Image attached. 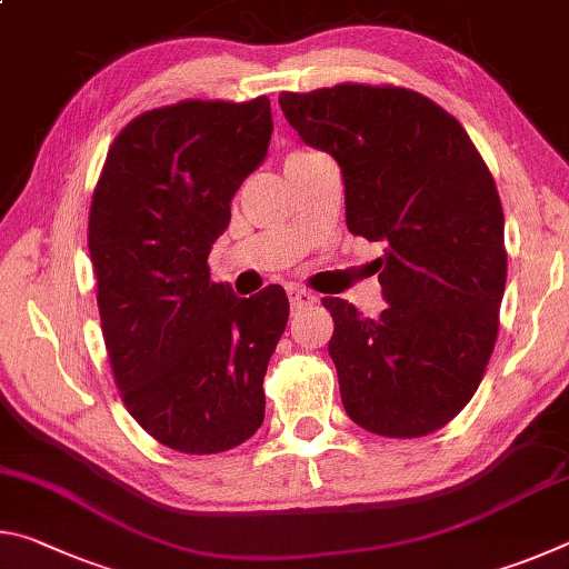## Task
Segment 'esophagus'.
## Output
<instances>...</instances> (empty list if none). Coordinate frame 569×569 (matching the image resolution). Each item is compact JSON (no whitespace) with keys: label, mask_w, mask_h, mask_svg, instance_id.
<instances>
[{"label":"esophagus","mask_w":569,"mask_h":569,"mask_svg":"<svg viewBox=\"0 0 569 569\" xmlns=\"http://www.w3.org/2000/svg\"><path fill=\"white\" fill-rule=\"evenodd\" d=\"M288 301L293 311H301V308H311L316 303V296L301 286H288Z\"/></svg>","instance_id":"34e87169"}]
</instances>
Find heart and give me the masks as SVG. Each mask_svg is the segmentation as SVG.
I'll use <instances>...</instances> for the list:
<instances>
[{"label": "heart", "mask_w": 569, "mask_h": 569, "mask_svg": "<svg viewBox=\"0 0 569 569\" xmlns=\"http://www.w3.org/2000/svg\"><path fill=\"white\" fill-rule=\"evenodd\" d=\"M301 156H311V152H303V150H298V152H291V156H288V158H301Z\"/></svg>", "instance_id": "obj_1"}]
</instances>
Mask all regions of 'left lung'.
Instances as JSON below:
<instances>
[{"label":"left lung","mask_w":569,"mask_h":569,"mask_svg":"<svg viewBox=\"0 0 569 569\" xmlns=\"http://www.w3.org/2000/svg\"><path fill=\"white\" fill-rule=\"evenodd\" d=\"M278 102L306 146L339 162L351 233L387 246L379 319L323 298L343 409L379 437L431 435L475 397L495 351L507 250L492 172L413 90L346 82Z\"/></svg>","instance_id":"left-lung-1"}]
</instances>
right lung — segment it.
Returning <instances> with one entry per match:
<instances>
[{
	"mask_svg": "<svg viewBox=\"0 0 569 569\" xmlns=\"http://www.w3.org/2000/svg\"><path fill=\"white\" fill-rule=\"evenodd\" d=\"M271 100H186L124 124L90 206V258L114 383L152 439L186 455L243 445L288 323L281 286L210 281L230 200L266 160Z\"/></svg>",
	"mask_w": 569,
	"mask_h": 569,
	"instance_id": "obj_1",
	"label": "right lung"
}]
</instances>
